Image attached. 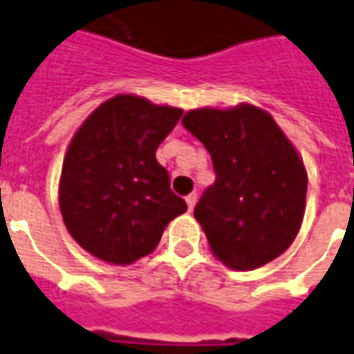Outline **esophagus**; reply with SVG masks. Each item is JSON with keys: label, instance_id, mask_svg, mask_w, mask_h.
<instances>
[{"label": "esophagus", "instance_id": "obj_1", "mask_svg": "<svg viewBox=\"0 0 354 354\" xmlns=\"http://www.w3.org/2000/svg\"><path fill=\"white\" fill-rule=\"evenodd\" d=\"M186 203H187V209H189V211H194V207H196V203H197V194H189V196L186 197Z\"/></svg>", "mask_w": 354, "mask_h": 354}]
</instances>
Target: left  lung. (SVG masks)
Segmentation results:
<instances>
[{
	"instance_id": "obj_1",
	"label": "left lung",
	"mask_w": 354,
	"mask_h": 354,
	"mask_svg": "<svg viewBox=\"0 0 354 354\" xmlns=\"http://www.w3.org/2000/svg\"><path fill=\"white\" fill-rule=\"evenodd\" d=\"M182 124L205 145L217 174L194 211L213 256L236 271L279 258L306 209L308 174L295 145L271 114L248 102L196 108Z\"/></svg>"
}]
</instances>
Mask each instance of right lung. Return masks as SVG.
<instances>
[{
  "label": "right lung",
  "instance_id": "1",
  "mask_svg": "<svg viewBox=\"0 0 354 354\" xmlns=\"http://www.w3.org/2000/svg\"><path fill=\"white\" fill-rule=\"evenodd\" d=\"M180 116L182 108L116 95L75 131L62 167L59 211L73 240L96 259L129 266L145 258L168 223L186 213L155 155Z\"/></svg>",
  "mask_w": 354,
  "mask_h": 354
}]
</instances>
